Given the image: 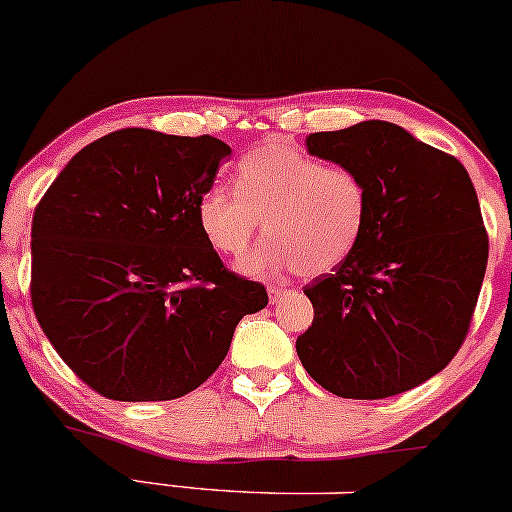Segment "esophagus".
<instances>
[{
  "label": "esophagus",
  "mask_w": 512,
  "mask_h": 512,
  "mask_svg": "<svg viewBox=\"0 0 512 512\" xmlns=\"http://www.w3.org/2000/svg\"><path fill=\"white\" fill-rule=\"evenodd\" d=\"M291 293V288H286V286H269V300H272V303H279V300L283 298V295H288Z\"/></svg>",
  "instance_id": "34e87169"
}]
</instances>
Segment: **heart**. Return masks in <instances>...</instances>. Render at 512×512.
Here are the masks:
<instances>
[{
	"label": "heart",
	"instance_id": "1",
	"mask_svg": "<svg viewBox=\"0 0 512 512\" xmlns=\"http://www.w3.org/2000/svg\"><path fill=\"white\" fill-rule=\"evenodd\" d=\"M233 183L236 190L214 186L202 193L197 221L219 255L238 260L262 219L269 238L243 264L248 274H324L346 260L365 229V178L350 166L322 164L293 145L267 143L248 152L236 164Z\"/></svg>",
	"mask_w": 512,
	"mask_h": 512
}]
</instances>
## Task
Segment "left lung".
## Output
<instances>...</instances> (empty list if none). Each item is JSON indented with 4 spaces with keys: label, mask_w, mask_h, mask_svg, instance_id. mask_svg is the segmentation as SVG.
Listing matches in <instances>:
<instances>
[{
    "label": "left lung",
    "mask_w": 512,
    "mask_h": 512,
    "mask_svg": "<svg viewBox=\"0 0 512 512\" xmlns=\"http://www.w3.org/2000/svg\"><path fill=\"white\" fill-rule=\"evenodd\" d=\"M310 155L365 178L369 212L334 274L307 283L315 319L295 350L341 398L377 400L439 374L465 343L489 260L470 174L389 121L312 133Z\"/></svg>",
    "instance_id": "1"
}]
</instances>
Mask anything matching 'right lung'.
<instances>
[{"instance_id":"add662e5","label":"right lung","mask_w":512,"mask_h":512,"mask_svg":"<svg viewBox=\"0 0 512 512\" xmlns=\"http://www.w3.org/2000/svg\"><path fill=\"white\" fill-rule=\"evenodd\" d=\"M231 147L121 128L78 152L33 214V312L61 360L104 398L147 403L217 372L260 281L229 272L197 202Z\"/></svg>"}]
</instances>
